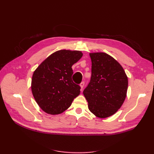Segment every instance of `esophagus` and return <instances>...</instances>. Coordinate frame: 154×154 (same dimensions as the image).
I'll return each mask as SVG.
<instances>
[{
    "instance_id": "1",
    "label": "esophagus",
    "mask_w": 154,
    "mask_h": 154,
    "mask_svg": "<svg viewBox=\"0 0 154 154\" xmlns=\"http://www.w3.org/2000/svg\"><path fill=\"white\" fill-rule=\"evenodd\" d=\"M84 85H85V82H82L80 84V87H81V88H82V89H83V87H84Z\"/></svg>"
}]
</instances>
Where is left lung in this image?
Returning a JSON list of instances; mask_svg holds the SVG:
<instances>
[{"label": "left lung", "mask_w": 154, "mask_h": 154, "mask_svg": "<svg viewBox=\"0 0 154 154\" xmlns=\"http://www.w3.org/2000/svg\"><path fill=\"white\" fill-rule=\"evenodd\" d=\"M92 74L83 91L88 109L100 118L113 115L127 96L128 78L122 66L105 53H90Z\"/></svg>", "instance_id": "8db88e82"}]
</instances>
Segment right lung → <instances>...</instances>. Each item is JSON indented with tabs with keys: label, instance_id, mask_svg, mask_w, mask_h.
<instances>
[{
	"label": "right lung",
	"instance_id": "1",
	"mask_svg": "<svg viewBox=\"0 0 154 154\" xmlns=\"http://www.w3.org/2000/svg\"><path fill=\"white\" fill-rule=\"evenodd\" d=\"M82 56L81 51L60 50L51 54L35 71L32 93L46 113H62L80 94V86L72 80V66Z\"/></svg>",
	"mask_w": 154,
	"mask_h": 154
}]
</instances>
